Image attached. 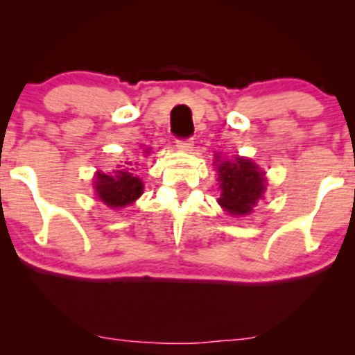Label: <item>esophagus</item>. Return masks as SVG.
Instances as JSON below:
<instances>
[{
  "label": "esophagus",
  "instance_id": "1",
  "mask_svg": "<svg viewBox=\"0 0 355 355\" xmlns=\"http://www.w3.org/2000/svg\"><path fill=\"white\" fill-rule=\"evenodd\" d=\"M177 148L182 150V152H190L193 148V141L190 140H177Z\"/></svg>",
  "mask_w": 355,
  "mask_h": 355
}]
</instances>
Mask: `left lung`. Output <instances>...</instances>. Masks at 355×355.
Listing matches in <instances>:
<instances>
[{
  "instance_id": "obj_1",
  "label": "left lung",
  "mask_w": 355,
  "mask_h": 355,
  "mask_svg": "<svg viewBox=\"0 0 355 355\" xmlns=\"http://www.w3.org/2000/svg\"><path fill=\"white\" fill-rule=\"evenodd\" d=\"M214 162L218 172V203L230 215H248L266 191V172L248 158Z\"/></svg>"
}]
</instances>
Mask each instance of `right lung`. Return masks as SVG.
<instances>
[{"label":"right lung","mask_w":355,"mask_h":355,"mask_svg":"<svg viewBox=\"0 0 355 355\" xmlns=\"http://www.w3.org/2000/svg\"><path fill=\"white\" fill-rule=\"evenodd\" d=\"M148 155L150 148H145ZM125 168L115 170L112 173L96 172L95 187L96 197L100 198L105 205L110 209H121V207L130 205L144 193V182L137 177L135 168H133L132 162H125ZM135 165H138L135 162Z\"/></svg>","instance_id":"right-lung-1"}]
</instances>
